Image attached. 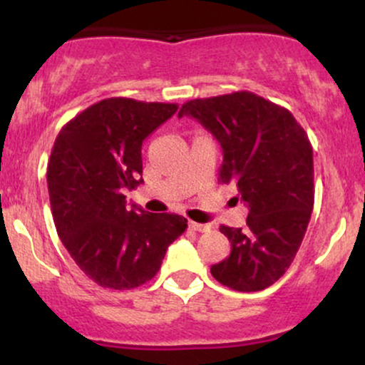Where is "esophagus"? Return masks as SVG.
<instances>
[{
  "label": "esophagus",
  "mask_w": 365,
  "mask_h": 365,
  "mask_svg": "<svg viewBox=\"0 0 365 365\" xmlns=\"http://www.w3.org/2000/svg\"><path fill=\"white\" fill-rule=\"evenodd\" d=\"M188 228L194 230V232L204 233V232H209V228H211V226H209V225H200V223H195V221H188Z\"/></svg>",
  "instance_id": "34e87169"
}]
</instances>
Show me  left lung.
<instances>
[{
  "label": "left lung",
  "mask_w": 365,
  "mask_h": 365,
  "mask_svg": "<svg viewBox=\"0 0 365 365\" xmlns=\"http://www.w3.org/2000/svg\"><path fill=\"white\" fill-rule=\"evenodd\" d=\"M192 116L223 149L221 183H235L249 207L245 228L220 226L232 250L211 274L237 292H259L284 274L307 232L314 207L312 145L287 108L249 91L192 99Z\"/></svg>",
  "instance_id": "left-lung-1"
}]
</instances>
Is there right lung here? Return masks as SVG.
Segmentation results:
<instances>
[{"instance_id": "obj_1", "label": "right lung", "mask_w": 365, "mask_h": 365, "mask_svg": "<svg viewBox=\"0 0 365 365\" xmlns=\"http://www.w3.org/2000/svg\"><path fill=\"white\" fill-rule=\"evenodd\" d=\"M177 104L110 98L58 133L48 163L54 226L77 266L99 287L132 290L153 279L166 249L187 230L183 216L127 207L142 182V142Z\"/></svg>"}]
</instances>
